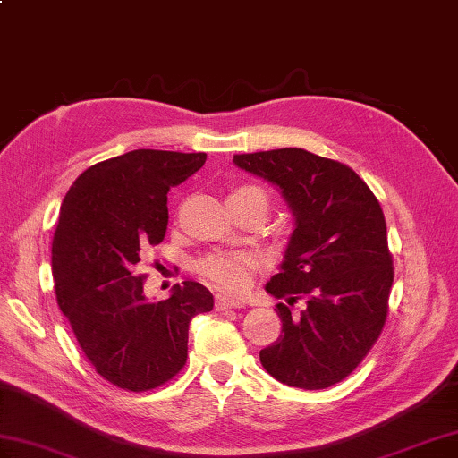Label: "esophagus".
<instances>
[{"instance_id": "esophagus-1", "label": "esophagus", "mask_w": 458, "mask_h": 458, "mask_svg": "<svg viewBox=\"0 0 458 458\" xmlns=\"http://www.w3.org/2000/svg\"><path fill=\"white\" fill-rule=\"evenodd\" d=\"M216 310H226V309H240V307H244L240 303V301H234V299H228V297H224V295H216Z\"/></svg>"}]
</instances>
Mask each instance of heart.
Wrapping results in <instances>:
<instances>
[{
	"label": "heart",
	"mask_w": 458,
	"mask_h": 458,
	"mask_svg": "<svg viewBox=\"0 0 458 458\" xmlns=\"http://www.w3.org/2000/svg\"><path fill=\"white\" fill-rule=\"evenodd\" d=\"M266 197V192L258 187H240L230 192L228 200H242L248 197ZM259 261L254 254H242V251H214V254L204 256L197 269L199 274L208 281L212 287L226 295H242L250 289L254 281Z\"/></svg>",
	"instance_id": "b5f03b06"
}]
</instances>
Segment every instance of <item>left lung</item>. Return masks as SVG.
Returning a JSON list of instances; mask_svg holds the SVG:
<instances>
[{
	"label": "left lung",
	"mask_w": 458,
	"mask_h": 458,
	"mask_svg": "<svg viewBox=\"0 0 458 458\" xmlns=\"http://www.w3.org/2000/svg\"><path fill=\"white\" fill-rule=\"evenodd\" d=\"M240 169L281 191L295 216L279 274L266 291L281 335L259 352L281 384L325 390L343 382L382 335L394 261L382 207L346 165L285 148L234 155ZM297 300L304 310L290 317Z\"/></svg>",
	"instance_id": "8db88e82"
}]
</instances>
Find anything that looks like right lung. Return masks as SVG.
Listing matches in <instances>:
<instances>
[{"label": "right lung", "instance_id": "1", "mask_svg": "<svg viewBox=\"0 0 458 458\" xmlns=\"http://www.w3.org/2000/svg\"><path fill=\"white\" fill-rule=\"evenodd\" d=\"M207 153L135 149L86 169L68 189L53 238L58 307L84 356L104 379L148 392L187 362L189 323L214 307L197 281L151 303L141 251L157 246L169 222L167 192L197 173Z\"/></svg>", "mask_w": 458, "mask_h": 458}]
</instances>
